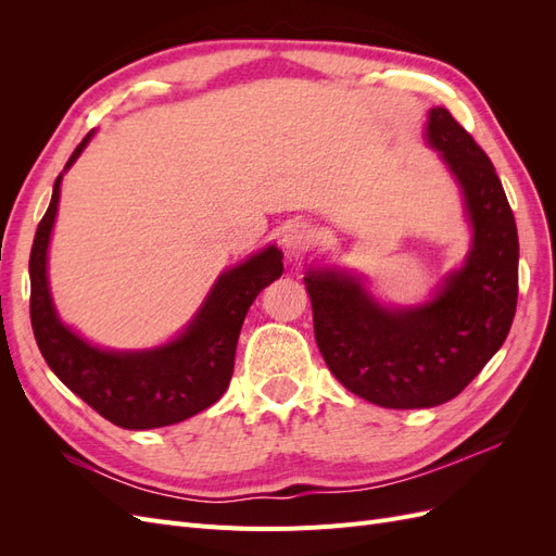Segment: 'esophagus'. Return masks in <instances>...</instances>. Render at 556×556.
<instances>
[{
	"label": "esophagus",
	"instance_id": "obj_1",
	"mask_svg": "<svg viewBox=\"0 0 556 556\" xmlns=\"http://www.w3.org/2000/svg\"><path fill=\"white\" fill-rule=\"evenodd\" d=\"M313 243H315V231H313V227L308 223L296 220V223L285 227V231H282V245H285V250H288L290 257L304 255V252Z\"/></svg>",
	"mask_w": 556,
	"mask_h": 556
}]
</instances>
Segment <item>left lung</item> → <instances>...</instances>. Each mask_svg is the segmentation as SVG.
Returning <instances> with one entry per match:
<instances>
[{
    "mask_svg": "<svg viewBox=\"0 0 556 556\" xmlns=\"http://www.w3.org/2000/svg\"><path fill=\"white\" fill-rule=\"evenodd\" d=\"M427 141L464 192L473 245L429 304L384 308L359 278L306 274L315 341L343 387L382 408H431L457 396L506 341L517 308L519 241L492 160L443 106Z\"/></svg>",
    "mask_w": 556,
    "mask_h": 556,
    "instance_id": "obj_1",
    "label": "left lung"
}]
</instances>
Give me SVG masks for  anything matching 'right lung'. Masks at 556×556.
<instances>
[{"instance_id":"obj_1","label":"right lung","mask_w":556,"mask_h":556,"mask_svg":"<svg viewBox=\"0 0 556 556\" xmlns=\"http://www.w3.org/2000/svg\"><path fill=\"white\" fill-rule=\"evenodd\" d=\"M78 143L64 172L88 146ZM62 174L29 252V317L46 364L70 390L109 422L131 431L182 422L225 394L233 374L241 325L257 294L282 274V252L268 245L225 271L204 306L172 343L141 352L94 348L60 323L48 290L46 257Z\"/></svg>"}]
</instances>
